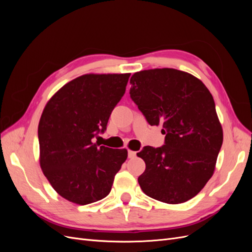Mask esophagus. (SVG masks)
I'll return each instance as SVG.
<instances>
[{"label":"esophagus","mask_w":252,"mask_h":252,"mask_svg":"<svg viewBox=\"0 0 252 252\" xmlns=\"http://www.w3.org/2000/svg\"><path fill=\"white\" fill-rule=\"evenodd\" d=\"M136 156V152L132 150H128V158H133Z\"/></svg>","instance_id":"esophagus-1"}]
</instances>
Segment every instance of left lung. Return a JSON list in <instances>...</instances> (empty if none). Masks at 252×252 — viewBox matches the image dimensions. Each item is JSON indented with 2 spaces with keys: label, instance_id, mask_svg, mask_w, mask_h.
<instances>
[{
  "label": "left lung",
  "instance_id": "left-lung-1",
  "mask_svg": "<svg viewBox=\"0 0 252 252\" xmlns=\"http://www.w3.org/2000/svg\"><path fill=\"white\" fill-rule=\"evenodd\" d=\"M130 84L131 100L165 134L163 146L136 154L146 164L138 179L142 190L168 204L192 199L212 177L223 144L211 94L199 79L172 68L135 72Z\"/></svg>",
  "mask_w": 252,
  "mask_h": 252
}]
</instances>
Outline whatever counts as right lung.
<instances>
[{
  "label": "right lung",
  "instance_id": "obj_1",
  "mask_svg": "<svg viewBox=\"0 0 252 252\" xmlns=\"http://www.w3.org/2000/svg\"><path fill=\"white\" fill-rule=\"evenodd\" d=\"M130 73L85 74L67 83L45 106L37 129L40 164L64 199L87 205L107 196L126 149L94 143L124 95Z\"/></svg>",
  "mask_w": 252,
  "mask_h": 252
}]
</instances>
